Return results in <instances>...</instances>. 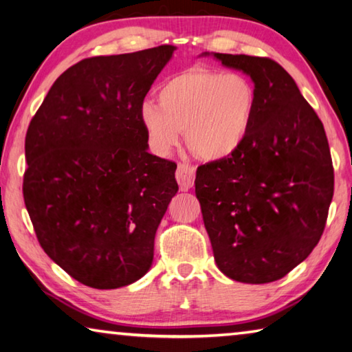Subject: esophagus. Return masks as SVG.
I'll list each match as a JSON object with an SVG mask.
<instances>
[{
	"label": "esophagus",
	"mask_w": 352,
	"mask_h": 352,
	"mask_svg": "<svg viewBox=\"0 0 352 352\" xmlns=\"http://www.w3.org/2000/svg\"><path fill=\"white\" fill-rule=\"evenodd\" d=\"M175 178L182 190L190 189L194 186V182H195V168L186 163H180L175 172Z\"/></svg>",
	"instance_id": "obj_1"
}]
</instances>
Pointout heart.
<instances>
[{
  "label": "heart",
  "mask_w": 352,
  "mask_h": 352,
  "mask_svg": "<svg viewBox=\"0 0 352 352\" xmlns=\"http://www.w3.org/2000/svg\"><path fill=\"white\" fill-rule=\"evenodd\" d=\"M255 89L237 72L194 67L172 76L158 92V104L143 103L140 118L158 154L184 142L206 162L231 157L245 143L255 115Z\"/></svg>",
  "instance_id": "heart-1"
}]
</instances>
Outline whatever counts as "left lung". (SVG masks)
<instances>
[{"mask_svg": "<svg viewBox=\"0 0 352 352\" xmlns=\"http://www.w3.org/2000/svg\"><path fill=\"white\" fill-rule=\"evenodd\" d=\"M214 56L251 76L257 103L240 149L198 166L195 195L219 270L235 282L271 283L302 263L323 234L334 195L328 138L278 63Z\"/></svg>", "mask_w": 352, "mask_h": 352, "instance_id": "8db88e82", "label": "left lung"}]
</instances>
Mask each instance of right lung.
I'll list each match as a JSON object with an SVG mask.
<instances>
[{
	"label": "right lung",
	"instance_id": "1",
	"mask_svg": "<svg viewBox=\"0 0 352 352\" xmlns=\"http://www.w3.org/2000/svg\"><path fill=\"white\" fill-rule=\"evenodd\" d=\"M175 47L81 60L50 87L25 133L23 195L36 239L95 289L142 278L177 164L148 152L142 109Z\"/></svg>",
	"mask_w": 352,
	"mask_h": 352
}]
</instances>
